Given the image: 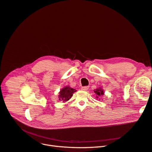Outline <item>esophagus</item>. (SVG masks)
<instances>
[{"instance_id": "obj_1", "label": "esophagus", "mask_w": 152, "mask_h": 152, "mask_svg": "<svg viewBox=\"0 0 152 152\" xmlns=\"http://www.w3.org/2000/svg\"><path fill=\"white\" fill-rule=\"evenodd\" d=\"M89 89V87L88 86H84V87H82L81 89L83 90V91H87V89Z\"/></svg>"}]
</instances>
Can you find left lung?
<instances>
[{"mask_svg":"<svg viewBox=\"0 0 152 152\" xmlns=\"http://www.w3.org/2000/svg\"><path fill=\"white\" fill-rule=\"evenodd\" d=\"M94 93L97 94V96H96V98H98L99 96H103L104 94V93H103V91L102 89H96V91H94Z\"/></svg>","mask_w":152,"mask_h":152,"instance_id":"1","label":"left lung"}]
</instances>
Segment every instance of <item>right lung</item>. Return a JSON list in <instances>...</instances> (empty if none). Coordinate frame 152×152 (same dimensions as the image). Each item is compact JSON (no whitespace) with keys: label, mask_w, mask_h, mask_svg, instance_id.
<instances>
[{"label":"right lung","mask_w":152,"mask_h":152,"mask_svg":"<svg viewBox=\"0 0 152 152\" xmlns=\"http://www.w3.org/2000/svg\"><path fill=\"white\" fill-rule=\"evenodd\" d=\"M76 90L73 89L72 87H65L62 89L59 94V99L63 101V102H66V101L70 99V98L73 96V93H75Z\"/></svg>","instance_id":"add662e5"}]
</instances>
